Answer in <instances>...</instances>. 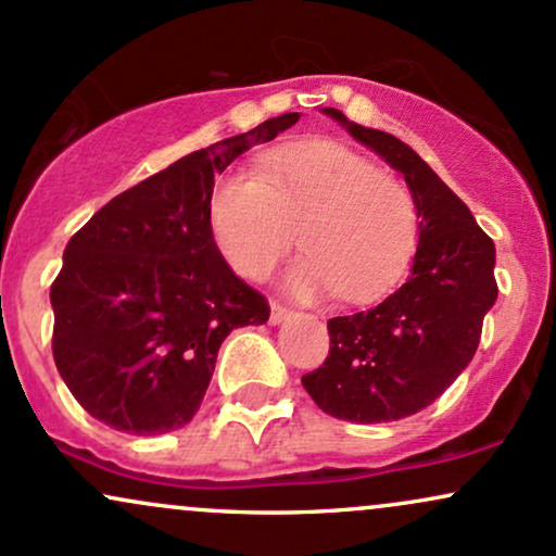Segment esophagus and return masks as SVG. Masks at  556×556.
<instances>
[{"label":"esophagus","instance_id":"34e87169","mask_svg":"<svg viewBox=\"0 0 556 556\" xmlns=\"http://www.w3.org/2000/svg\"><path fill=\"white\" fill-rule=\"evenodd\" d=\"M290 316H292V311L287 308V305L277 303V300H271V316H269V321L274 324V327H277V324L287 321V318H290Z\"/></svg>","mask_w":556,"mask_h":556}]
</instances>
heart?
Here are the masks:
<instances>
[{
  "label": "heart",
  "instance_id": "heart-1",
  "mask_svg": "<svg viewBox=\"0 0 556 556\" xmlns=\"http://www.w3.org/2000/svg\"><path fill=\"white\" fill-rule=\"evenodd\" d=\"M222 256L266 277L298 232L303 256L287 269L292 295L331 290L344 303L387 292L410 264L420 219L410 188L348 146L314 140L261 156L253 175L227 177L212 195Z\"/></svg>",
  "mask_w": 556,
  "mask_h": 556
}]
</instances>
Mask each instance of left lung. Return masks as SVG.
<instances>
[{"label":"left lung","mask_w":556,"mask_h":556,"mask_svg":"<svg viewBox=\"0 0 556 556\" xmlns=\"http://www.w3.org/2000/svg\"><path fill=\"white\" fill-rule=\"evenodd\" d=\"M321 112L397 169L418 203L407 282L374 308L329 318L327 361L303 376L305 392L331 418L387 424L431 405L473 361L500 292L494 240L410 146L350 123L340 110Z\"/></svg>","instance_id":"left-lung-1"}]
</instances>
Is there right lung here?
Returning a JSON list of instances; mask_svg holds the SVG:
<instances>
[{"label":"right lung","instance_id":"obj_1","mask_svg":"<svg viewBox=\"0 0 556 556\" xmlns=\"http://www.w3.org/2000/svg\"><path fill=\"white\" fill-rule=\"evenodd\" d=\"M298 112L177 159L112 198L73 235L54 279V363L73 397L112 429L154 437L201 407L232 329L269 303L235 277L212 232L214 177Z\"/></svg>","mask_w":556,"mask_h":556}]
</instances>
